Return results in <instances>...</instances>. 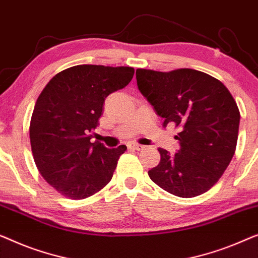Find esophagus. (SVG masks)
<instances>
[{
  "mask_svg": "<svg viewBox=\"0 0 258 258\" xmlns=\"http://www.w3.org/2000/svg\"><path fill=\"white\" fill-rule=\"evenodd\" d=\"M128 148L130 149V150H136V151H141V150H143V149L145 148L144 145H142V144H137V143H130L129 145H128Z\"/></svg>",
  "mask_w": 258,
  "mask_h": 258,
  "instance_id": "esophagus-1",
  "label": "esophagus"
}]
</instances>
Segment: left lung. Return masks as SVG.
Instances as JSON below:
<instances>
[{"label":"left lung","instance_id":"1","mask_svg":"<svg viewBox=\"0 0 258 258\" xmlns=\"http://www.w3.org/2000/svg\"><path fill=\"white\" fill-rule=\"evenodd\" d=\"M137 86L156 113L179 129L177 154L159 148L152 181L173 196L192 198L214 186L235 154L240 110L228 88L191 69L171 72L136 70Z\"/></svg>","mask_w":258,"mask_h":258}]
</instances>
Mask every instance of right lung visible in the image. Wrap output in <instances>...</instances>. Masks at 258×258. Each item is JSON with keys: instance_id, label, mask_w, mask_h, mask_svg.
Here are the masks:
<instances>
[{"instance_id": "right-lung-1", "label": "right lung", "mask_w": 258, "mask_h": 258, "mask_svg": "<svg viewBox=\"0 0 258 258\" xmlns=\"http://www.w3.org/2000/svg\"><path fill=\"white\" fill-rule=\"evenodd\" d=\"M133 67L77 65L52 78L37 99L30 143L43 178L69 199L80 200L110 181L125 145L92 143L104 100L132 81Z\"/></svg>"}]
</instances>
